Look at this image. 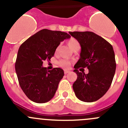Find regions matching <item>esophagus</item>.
Wrapping results in <instances>:
<instances>
[{"label": "esophagus", "mask_w": 128, "mask_h": 128, "mask_svg": "<svg viewBox=\"0 0 128 128\" xmlns=\"http://www.w3.org/2000/svg\"><path fill=\"white\" fill-rule=\"evenodd\" d=\"M69 72H70V70H64V74H67L69 73Z\"/></svg>", "instance_id": "esophagus-1"}]
</instances>
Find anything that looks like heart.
<instances>
[{
    "label": "heart",
    "instance_id": "heart-1",
    "mask_svg": "<svg viewBox=\"0 0 128 128\" xmlns=\"http://www.w3.org/2000/svg\"><path fill=\"white\" fill-rule=\"evenodd\" d=\"M68 46H69V48H70L72 50H73L74 49L80 46L78 41L74 38H71L70 39L68 40ZM58 48H59L58 47L56 48V52H57V51H58ZM70 64H71L70 61H69V60H66V59H61V60H60L59 61V65L60 66L62 67V68H65V69H68V68H69V66H70Z\"/></svg>",
    "mask_w": 128,
    "mask_h": 128
}]
</instances>
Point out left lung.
<instances>
[{"label": "left lung", "instance_id": "left-lung-1", "mask_svg": "<svg viewBox=\"0 0 128 128\" xmlns=\"http://www.w3.org/2000/svg\"><path fill=\"white\" fill-rule=\"evenodd\" d=\"M69 33L81 46L80 59L74 66L77 78L73 84V90L81 101L95 102L106 93L114 76L116 64L113 46L93 32ZM79 67H87L89 73L80 72Z\"/></svg>", "mask_w": 128, "mask_h": 128}]
</instances>
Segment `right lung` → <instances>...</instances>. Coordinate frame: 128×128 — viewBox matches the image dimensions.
I'll return each mask as SVG.
<instances>
[{
  "instance_id": "1",
  "label": "right lung",
  "mask_w": 128,
  "mask_h": 128,
  "mask_svg": "<svg viewBox=\"0 0 128 128\" xmlns=\"http://www.w3.org/2000/svg\"><path fill=\"white\" fill-rule=\"evenodd\" d=\"M70 38L65 32L43 29L20 46L15 71L20 87L30 100L42 104L54 96L64 70L59 68L48 70L42 63L51 59L61 41Z\"/></svg>"
}]
</instances>
